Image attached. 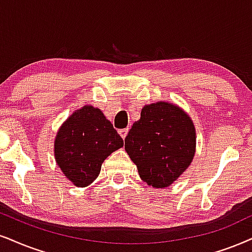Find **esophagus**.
I'll list each match as a JSON object with an SVG mask.
<instances>
[{
	"label": "esophagus",
	"instance_id": "1",
	"mask_svg": "<svg viewBox=\"0 0 252 252\" xmlns=\"http://www.w3.org/2000/svg\"><path fill=\"white\" fill-rule=\"evenodd\" d=\"M128 131H129V129L128 128H126V129H121L120 131H119V133L121 135V137H122V138L124 139L126 137V135H128Z\"/></svg>",
	"mask_w": 252,
	"mask_h": 252
}]
</instances>
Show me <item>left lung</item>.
Instances as JSON below:
<instances>
[{"mask_svg": "<svg viewBox=\"0 0 252 252\" xmlns=\"http://www.w3.org/2000/svg\"><path fill=\"white\" fill-rule=\"evenodd\" d=\"M139 177L155 189L168 187L192 163L196 148L192 119L177 104H145L124 139Z\"/></svg>", "mask_w": 252, "mask_h": 252, "instance_id": "obj_1", "label": "left lung"}]
</instances>
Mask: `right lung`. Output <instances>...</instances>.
<instances>
[{
	"instance_id": "1",
	"label": "right lung",
	"mask_w": 252,
	"mask_h": 252,
	"mask_svg": "<svg viewBox=\"0 0 252 252\" xmlns=\"http://www.w3.org/2000/svg\"><path fill=\"white\" fill-rule=\"evenodd\" d=\"M123 144L102 111L89 104L62 124L55 139V158L73 185L86 187L100 174L104 159Z\"/></svg>"
}]
</instances>
